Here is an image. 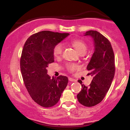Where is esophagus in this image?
Here are the masks:
<instances>
[{
	"label": "esophagus",
	"mask_w": 130,
	"mask_h": 130,
	"mask_svg": "<svg viewBox=\"0 0 130 130\" xmlns=\"http://www.w3.org/2000/svg\"><path fill=\"white\" fill-rule=\"evenodd\" d=\"M69 80L70 81V82H76V81H77L76 79H73V78H71V77L69 78Z\"/></svg>",
	"instance_id": "34e87169"
}]
</instances>
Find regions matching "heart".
Wrapping results in <instances>:
<instances>
[{
  "label": "heart",
  "instance_id": "b5f03b06",
  "mask_svg": "<svg viewBox=\"0 0 130 130\" xmlns=\"http://www.w3.org/2000/svg\"><path fill=\"white\" fill-rule=\"evenodd\" d=\"M70 44L81 54H85L88 49V45L86 42L82 40L76 39L71 41ZM62 53H63V46L61 44H57L53 48V54L56 58L60 57L61 56ZM66 68L69 72L73 73L79 69V66L76 64H68L66 66Z\"/></svg>",
  "mask_w": 130,
  "mask_h": 130
}]
</instances>
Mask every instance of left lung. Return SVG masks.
I'll use <instances>...</instances> for the list:
<instances>
[{
    "label": "left lung",
    "mask_w": 130,
    "mask_h": 130,
    "mask_svg": "<svg viewBox=\"0 0 130 130\" xmlns=\"http://www.w3.org/2000/svg\"><path fill=\"white\" fill-rule=\"evenodd\" d=\"M85 35H90L94 41L95 51L87 66L93 79L89 86L78 80L82 89L77 98L82 105L91 107L100 103L109 89L115 74V57L111 42L99 32L90 30Z\"/></svg>",
    "instance_id": "left-lung-1"
}]
</instances>
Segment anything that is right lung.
I'll use <instances>...</instances> for the list:
<instances>
[{
    "label": "right lung",
    "mask_w": 130,
    "mask_h": 130,
    "mask_svg": "<svg viewBox=\"0 0 130 130\" xmlns=\"http://www.w3.org/2000/svg\"><path fill=\"white\" fill-rule=\"evenodd\" d=\"M69 35L42 31L30 36L23 47L20 60L23 80L32 99L42 107L55 105L68 83L66 76L51 79L47 69L54 61L53 48Z\"/></svg>",
    "instance_id": "add662e5"
}]
</instances>
